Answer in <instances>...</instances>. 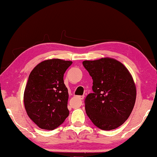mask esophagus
<instances>
[{
  "instance_id": "esophagus-1",
  "label": "esophagus",
  "mask_w": 157,
  "mask_h": 157,
  "mask_svg": "<svg viewBox=\"0 0 157 157\" xmlns=\"http://www.w3.org/2000/svg\"><path fill=\"white\" fill-rule=\"evenodd\" d=\"M78 98L79 99V100H83L84 96H78Z\"/></svg>"
}]
</instances>
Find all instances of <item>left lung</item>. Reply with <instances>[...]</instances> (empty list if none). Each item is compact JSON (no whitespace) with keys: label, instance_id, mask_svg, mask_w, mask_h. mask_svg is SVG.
<instances>
[{"label":"left lung","instance_id":"obj_1","mask_svg":"<svg viewBox=\"0 0 157 157\" xmlns=\"http://www.w3.org/2000/svg\"><path fill=\"white\" fill-rule=\"evenodd\" d=\"M82 63L93 79L94 92L84 100L86 114L102 130L118 128L130 116L136 103L132 75L121 62L109 57Z\"/></svg>","mask_w":157,"mask_h":157}]
</instances>
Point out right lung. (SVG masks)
<instances>
[{
    "label": "right lung",
    "instance_id": "add662e5",
    "mask_svg": "<svg viewBox=\"0 0 157 157\" xmlns=\"http://www.w3.org/2000/svg\"><path fill=\"white\" fill-rule=\"evenodd\" d=\"M73 63L59 59L40 62L32 70L25 87L26 113L42 129L54 130L69 115L68 92L63 75Z\"/></svg>",
    "mask_w": 157,
    "mask_h": 157
}]
</instances>
